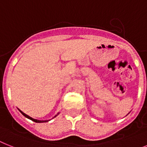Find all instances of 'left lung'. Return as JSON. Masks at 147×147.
I'll list each match as a JSON object with an SVG mask.
<instances>
[{
    "mask_svg": "<svg viewBox=\"0 0 147 147\" xmlns=\"http://www.w3.org/2000/svg\"><path fill=\"white\" fill-rule=\"evenodd\" d=\"M128 114H129V113H128Z\"/></svg>",
    "mask_w": 147,
    "mask_h": 147,
    "instance_id": "obj_1",
    "label": "left lung"
}]
</instances>
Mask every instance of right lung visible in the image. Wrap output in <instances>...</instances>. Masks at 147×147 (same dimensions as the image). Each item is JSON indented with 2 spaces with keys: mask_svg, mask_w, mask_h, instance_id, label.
I'll use <instances>...</instances> for the list:
<instances>
[{
  "mask_svg": "<svg viewBox=\"0 0 147 147\" xmlns=\"http://www.w3.org/2000/svg\"><path fill=\"white\" fill-rule=\"evenodd\" d=\"M18 111H19L21 112V113H22V115H24V117H25L26 118H28V119H30V120H32V121H34V122H35V123H46V122H49V121H50L51 119H48V120H39V119H34V118H32V117H30V116H28V115H27V114H26V113H24V112H22V111H21L20 109H18ZM59 113H60V112H58V113H57V115H55V117H54L53 118H55V117H56L58 115Z\"/></svg>",
  "mask_w": 147,
  "mask_h": 147,
  "instance_id": "add662e5",
  "label": "right lung"
}]
</instances>
